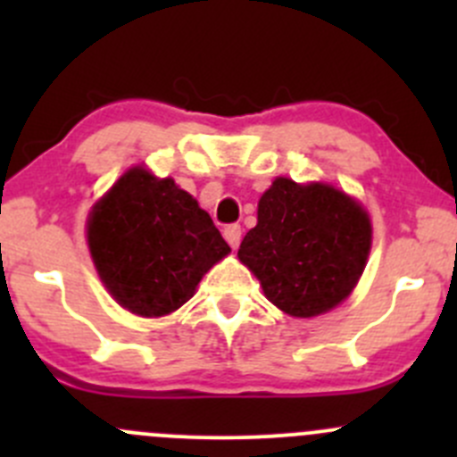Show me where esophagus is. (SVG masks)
<instances>
[{
  "mask_svg": "<svg viewBox=\"0 0 457 457\" xmlns=\"http://www.w3.org/2000/svg\"><path fill=\"white\" fill-rule=\"evenodd\" d=\"M241 234H243L241 225H228V228L223 229L225 241L229 243V247H232V250H238V245H241Z\"/></svg>",
  "mask_w": 457,
  "mask_h": 457,
  "instance_id": "obj_1",
  "label": "esophagus"
}]
</instances>
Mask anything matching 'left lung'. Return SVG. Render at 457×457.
<instances>
[{"label":"left lung","instance_id":"left-lung-1","mask_svg":"<svg viewBox=\"0 0 457 457\" xmlns=\"http://www.w3.org/2000/svg\"><path fill=\"white\" fill-rule=\"evenodd\" d=\"M371 250L365 207L327 183L278 177L258 201L238 250L267 301L296 318L334 310L356 287Z\"/></svg>","mask_w":457,"mask_h":457}]
</instances>
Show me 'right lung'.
<instances>
[{"label":"right lung","instance_id":"right-lung-1","mask_svg":"<svg viewBox=\"0 0 457 457\" xmlns=\"http://www.w3.org/2000/svg\"><path fill=\"white\" fill-rule=\"evenodd\" d=\"M87 247L110 296L132 314L159 318L190 301L229 254L210 214L174 183L128 170L87 216Z\"/></svg>","mask_w":457,"mask_h":457}]
</instances>
